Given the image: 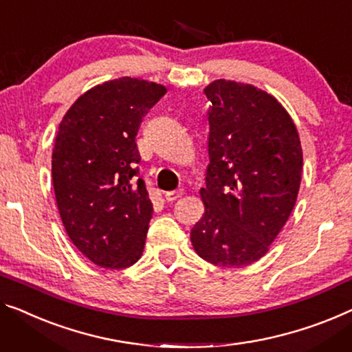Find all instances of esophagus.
<instances>
[{"mask_svg":"<svg viewBox=\"0 0 352 352\" xmlns=\"http://www.w3.org/2000/svg\"><path fill=\"white\" fill-rule=\"evenodd\" d=\"M182 194H183V191L182 190H177V191H167V192H164V199L167 202H174V201H177L178 197H182Z\"/></svg>","mask_w":352,"mask_h":352,"instance_id":"1","label":"esophagus"}]
</instances>
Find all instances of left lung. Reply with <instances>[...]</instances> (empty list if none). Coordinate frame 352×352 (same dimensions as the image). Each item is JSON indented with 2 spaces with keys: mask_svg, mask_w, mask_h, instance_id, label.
<instances>
[{
  "mask_svg": "<svg viewBox=\"0 0 352 352\" xmlns=\"http://www.w3.org/2000/svg\"><path fill=\"white\" fill-rule=\"evenodd\" d=\"M208 166L194 251L219 267H243L267 254L296 206L302 180L297 128L278 99L250 83L214 80L204 88Z\"/></svg>",
  "mask_w": 352,
  "mask_h": 352,
  "instance_id": "obj_1",
  "label": "left lung"
}]
</instances>
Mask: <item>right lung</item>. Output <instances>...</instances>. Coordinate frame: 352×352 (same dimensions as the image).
<instances>
[{
    "label": "right lung",
    "mask_w": 352,
    "mask_h": 352,
    "mask_svg": "<svg viewBox=\"0 0 352 352\" xmlns=\"http://www.w3.org/2000/svg\"><path fill=\"white\" fill-rule=\"evenodd\" d=\"M166 91L142 78H113L83 93L58 126L52 180L63 226L104 269H126L144 253L153 206L135 178V135Z\"/></svg>",
    "instance_id": "right-lung-1"
}]
</instances>
